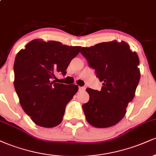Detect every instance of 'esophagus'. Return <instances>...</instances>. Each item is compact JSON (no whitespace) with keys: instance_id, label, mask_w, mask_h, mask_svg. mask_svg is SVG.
I'll return each instance as SVG.
<instances>
[{"instance_id":"34e87169","label":"esophagus","mask_w":156,"mask_h":156,"mask_svg":"<svg viewBox=\"0 0 156 156\" xmlns=\"http://www.w3.org/2000/svg\"><path fill=\"white\" fill-rule=\"evenodd\" d=\"M78 89H79V91H84L86 89V87H79V88H78Z\"/></svg>"}]
</instances>
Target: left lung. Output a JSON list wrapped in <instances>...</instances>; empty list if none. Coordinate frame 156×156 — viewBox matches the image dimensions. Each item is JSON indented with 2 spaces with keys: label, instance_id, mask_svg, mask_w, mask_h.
Here are the masks:
<instances>
[{
  "label": "left lung",
  "instance_id": "1",
  "mask_svg": "<svg viewBox=\"0 0 156 156\" xmlns=\"http://www.w3.org/2000/svg\"><path fill=\"white\" fill-rule=\"evenodd\" d=\"M80 53L103 82L101 91L87 88L88 103L82 105L86 119L95 128H109L124 117L140 79L139 59L128 43L117 40L82 48Z\"/></svg>",
  "mask_w": 156,
  "mask_h": 156
}]
</instances>
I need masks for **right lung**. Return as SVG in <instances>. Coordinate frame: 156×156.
I'll use <instances>...</instances> for the list:
<instances>
[{
  "instance_id": "right-lung-1",
  "label": "right lung",
  "mask_w": 156,
  "mask_h": 156,
  "mask_svg": "<svg viewBox=\"0 0 156 156\" xmlns=\"http://www.w3.org/2000/svg\"><path fill=\"white\" fill-rule=\"evenodd\" d=\"M80 48L55 41L34 39L16 55L14 86L23 111L35 124L53 128L62 122L66 105L78 87L59 83L55 75L66 74Z\"/></svg>"
}]
</instances>
